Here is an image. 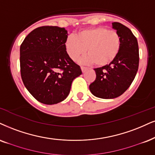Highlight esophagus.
<instances>
[{"label":"esophagus","instance_id":"1","mask_svg":"<svg viewBox=\"0 0 155 155\" xmlns=\"http://www.w3.org/2000/svg\"><path fill=\"white\" fill-rule=\"evenodd\" d=\"M81 70H82V72H85L87 70V68H85V67H81Z\"/></svg>","mask_w":155,"mask_h":155}]
</instances>
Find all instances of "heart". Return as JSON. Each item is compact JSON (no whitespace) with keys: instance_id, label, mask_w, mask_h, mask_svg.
<instances>
[{"instance_id":"1","label":"heart","mask_w":155,"mask_h":155,"mask_svg":"<svg viewBox=\"0 0 155 155\" xmlns=\"http://www.w3.org/2000/svg\"><path fill=\"white\" fill-rule=\"evenodd\" d=\"M119 34L114 30L105 27H95L82 30L75 36L67 38L64 47L68 56L76 61L85 53L81 62L84 64L95 62L98 66H106L116 58L121 49Z\"/></svg>"}]
</instances>
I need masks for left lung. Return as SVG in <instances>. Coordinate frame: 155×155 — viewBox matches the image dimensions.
Returning a JSON list of instances; mask_svg holds the SVG:
<instances>
[{
  "label": "left lung",
  "instance_id": "8db88e82",
  "mask_svg": "<svg viewBox=\"0 0 155 155\" xmlns=\"http://www.w3.org/2000/svg\"><path fill=\"white\" fill-rule=\"evenodd\" d=\"M112 28L121 37L119 53L109 64L94 69L96 78L89 86L93 95L103 99H113L123 94L131 85L139 68L137 38L120 23H112Z\"/></svg>",
  "mask_w": 155,
  "mask_h": 155
}]
</instances>
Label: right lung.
Here are the masks:
<instances>
[{"mask_svg": "<svg viewBox=\"0 0 155 155\" xmlns=\"http://www.w3.org/2000/svg\"><path fill=\"white\" fill-rule=\"evenodd\" d=\"M68 31L41 26L26 36L20 47L21 75L26 88L40 103L57 104L68 96L81 67L67 53Z\"/></svg>", "mask_w": 155, "mask_h": 155, "instance_id": "1", "label": "right lung"}]
</instances>
